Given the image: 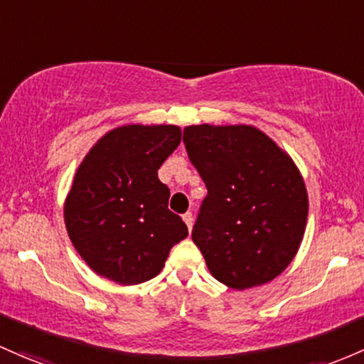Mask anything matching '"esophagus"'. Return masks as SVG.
<instances>
[{"label":"esophagus","instance_id":"1","mask_svg":"<svg viewBox=\"0 0 364 364\" xmlns=\"http://www.w3.org/2000/svg\"><path fill=\"white\" fill-rule=\"evenodd\" d=\"M183 221L186 223V226H188V230L191 231V228H193V214L186 213L185 215H183Z\"/></svg>","mask_w":364,"mask_h":364}]
</instances>
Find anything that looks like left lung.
<instances>
[{"instance_id": "left-lung-1", "label": "left lung", "mask_w": 364, "mask_h": 364, "mask_svg": "<svg viewBox=\"0 0 364 364\" xmlns=\"http://www.w3.org/2000/svg\"><path fill=\"white\" fill-rule=\"evenodd\" d=\"M183 143L209 191L191 238L210 274L233 290L282 274L301 247L309 210L292 157L250 124L186 126Z\"/></svg>"}]
</instances>
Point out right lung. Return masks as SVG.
Listing matches in <instances>:
<instances>
[{"label": "right lung", "mask_w": 364, "mask_h": 364, "mask_svg": "<svg viewBox=\"0 0 364 364\" xmlns=\"http://www.w3.org/2000/svg\"><path fill=\"white\" fill-rule=\"evenodd\" d=\"M181 143L173 124H124L91 146L63 203L72 245L98 277L138 285L157 277L171 249L188 237L167 209L159 167Z\"/></svg>", "instance_id": "obj_1"}]
</instances>
